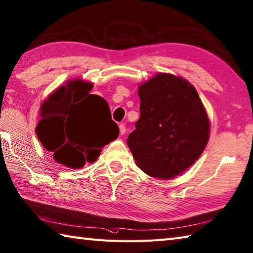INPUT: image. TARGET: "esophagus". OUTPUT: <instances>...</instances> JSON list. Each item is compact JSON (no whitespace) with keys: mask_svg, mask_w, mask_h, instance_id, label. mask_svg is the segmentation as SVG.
<instances>
[{"mask_svg":"<svg viewBox=\"0 0 253 253\" xmlns=\"http://www.w3.org/2000/svg\"><path fill=\"white\" fill-rule=\"evenodd\" d=\"M125 132H126V127H125V125H124V124H121V125H120V133H121V135H124Z\"/></svg>","mask_w":253,"mask_h":253,"instance_id":"1","label":"esophagus"}]
</instances>
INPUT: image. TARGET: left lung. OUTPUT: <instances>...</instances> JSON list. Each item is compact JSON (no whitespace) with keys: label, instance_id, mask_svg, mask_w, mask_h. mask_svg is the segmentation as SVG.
I'll list each match as a JSON object with an SVG mask.
<instances>
[{"label":"left lung","instance_id":"obj_1","mask_svg":"<svg viewBox=\"0 0 253 253\" xmlns=\"http://www.w3.org/2000/svg\"><path fill=\"white\" fill-rule=\"evenodd\" d=\"M140 118L127 139L137 167L170 180L204 151L211 123L196 88L182 77L158 73L139 84Z\"/></svg>","mask_w":253,"mask_h":253}]
</instances>
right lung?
I'll use <instances>...</instances> for the list:
<instances>
[{
  "instance_id": "add662e5",
  "label": "right lung",
  "mask_w": 253,
  "mask_h": 253,
  "mask_svg": "<svg viewBox=\"0 0 253 253\" xmlns=\"http://www.w3.org/2000/svg\"><path fill=\"white\" fill-rule=\"evenodd\" d=\"M91 82L69 80L44 100L36 135L56 162L81 169L96 161L102 148L116 139L120 129L112 121L110 106L103 97L90 94Z\"/></svg>"
}]
</instances>
